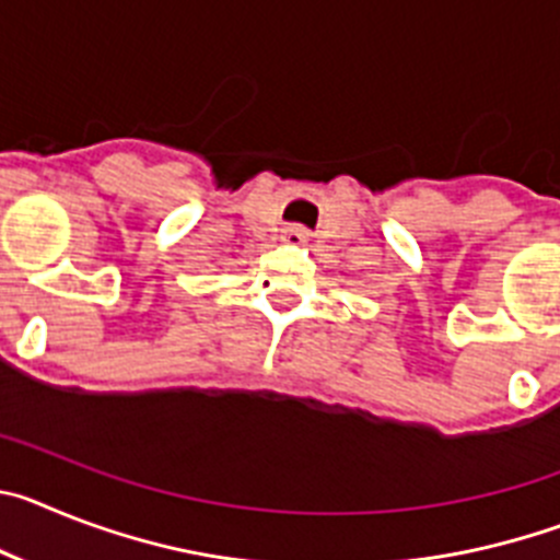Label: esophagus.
I'll use <instances>...</instances> for the list:
<instances>
[{"instance_id": "obj_1", "label": "esophagus", "mask_w": 560, "mask_h": 560, "mask_svg": "<svg viewBox=\"0 0 560 560\" xmlns=\"http://www.w3.org/2000/svg\"><path fill=\"white\" fill-rule=\"evenodd\" d=\"M285 241H291V244H305L308 241V232L303 230V226H289V230L283 232Z\"/></svg>"}]
</instances>
